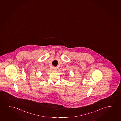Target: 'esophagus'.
<instances>
[{
    "mask_svg": "<svg viewBox=\"0 0 121 121\" xmlns=\"http://www.w3.org/2000/svg\"><path fill=\"white\" fill-rule=\"evenodd\" d=\"M53 69H54V70H56L57 69L56 67H54Z\"/></svg>",
    "mask_w": 121,
    "mask_h": 121,
    "instance_id": "1",
    "label": "esophagus"
}]
</instances>
